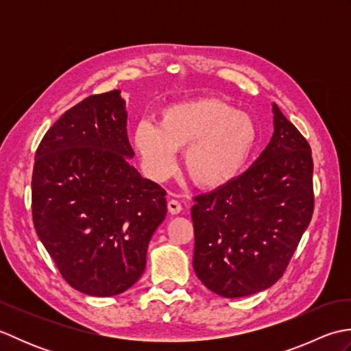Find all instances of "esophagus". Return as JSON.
Wrapping results in <instances>:
<instances>
[{"label": "esophagus", "instance_id": "esophagus-1", "mask_svg": "<svg viewBox=\"0 0 351 351\" xmlns=\"http://www.w3.org/2000/svg\"><path fill=\"white\" fill-rule=\"evenodd\" d=\"M167 208H169L170 214H180L182 211V205L178 202V200H175V199H170L169 200Z\"/></svg>", "mask_w": 351, "mask_h": 351}]
</instances>
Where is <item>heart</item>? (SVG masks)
Instances as JSON below:
<instances>
[{"label": "heart", "instance_id": "b5f03b06", "mask_svg": "<svg viewBox=\"0 0 351 351\" xmlns=\"http://www.w3.org/2000/svg\"><path fill=\"white\" fill-rule=\"evenodd\" d=\"M259 143L255 121L217 98H197L169 106L158 122L141 121L132 146L154 180L167 178L184 151V169L200 189H219L243 173Z\"/></svg>", "mask_w": 351, "mask_h": 351}]
</instances>
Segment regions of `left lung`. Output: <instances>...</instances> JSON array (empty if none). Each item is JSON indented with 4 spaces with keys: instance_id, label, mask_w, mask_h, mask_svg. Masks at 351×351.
Wrapping results in <instances>:
<instances>
[{
    "instance_id": "left-lung-1",
    "label": "left lung",
    "mask_w": 351,
    "mask_h": 351,
    "mask_svg": "<svg viewBox=\"0 0 351 351\" xmlns=\"http://www.w3.org/2000/svg\"><path fill=\"white\" fill-rule=\"evenodd\" d=\"M274 132L252 166L195 197L193 267L228 299L270 288L287 270L314 213L311 146L273 104Z\"/></svg>"
}]
</instances>
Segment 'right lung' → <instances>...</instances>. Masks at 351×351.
<instances>
[{"label": "right lung", "mask_w": 351, "mask_h": 351, "mask_svg": "<svg viewBox=\"0 0 351 351\" xmlns=\"http://www.w3.org/2000/svg\"><path fill=\"white\" fill-rule=\"evenodd\" d=\"M121 90L92 95L45 134L34 156L32 211L37 237L81 293L131 288L146 267L155 229L166 217V190L130 158Z\"/></svg>", "instance_id": "1"}]
</instances>
